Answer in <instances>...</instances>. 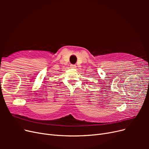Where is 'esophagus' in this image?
<instances>
[{
  "mask_svg": "<svg viewBox=\"0 0 149 149\" xmlns=\"http://www.w3.org/2000/svg\"><path fill=\"white\" fill-rule=\"evenodd\" d=\"M76 65H70V68L71 69H75L76 68Z\"/></svg>",
  "mask_w": 149,
  "mask_h": 149,
  "instance_id": "34e87169",
  "label": "esophagus"
}]
</instances>
